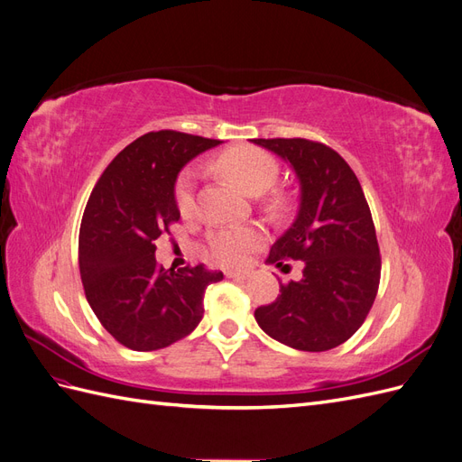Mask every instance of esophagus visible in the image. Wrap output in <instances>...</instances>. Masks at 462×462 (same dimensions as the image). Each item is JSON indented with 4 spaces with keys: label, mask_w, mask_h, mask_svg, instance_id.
Returning <instances> with one entry per match:
<instances>
[{
    "label": "esophagus",
    "mask_w": 462,
    "mask_h": 462,
    "mask_svg": "<svg viewBox=\"0 0 462 462\" xmlns=\"http://www.w3.org/2000/svg\"><path fill=\"white\" fill-rule=\"evenodd\" d=\"M226 275L229 279H248L250 277V272H241V270H227Z\"/></svg>",
    "instance_id": "1"
}]
</instances>
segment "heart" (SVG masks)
I'll use <instances>...</instances> for the list:
<instances>
[{"label": "heart", "instance_id": "heart-1", "mask_svg": "<svg viewBox=\"0 0 462 462\" xmlns=\"http://www.w3.org/2000/svg\"><path fill=\"white\" fill-rule=\"evenodd\" d=\"M217 167L248 194H260L270 189L279 175L275 158L256 146H233L226 150L217 158ZM173 199L180 216H192L197 206V171L192 167H185L177 175ZM262 239L263 233L256 226H231L209 231L206 245L221 263L241 265L260 246Z\"/></svg>", "mask_w": 462, "mask_h": 462}]
</instances>
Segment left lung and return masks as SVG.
<instances>
[{"instance_id": "obj_1", "label": "left lung", "mask_w": 462, "mask_h": 462, "mask_svg": "<svg viewBox=\"0 0 462 462\" xmlns=\"http://www.w3.org/2000/svg\"><path fill=\"white\" fill-rule=\"evenodd\" d=\"M253 143L289 162L300 183L297 219L273 243L268 262H304L302 279L279 283L282 295L258 306L254 318L279 343L329 351L365 324L380 287L382 256L370 206L351 165L333 148L306 138Z\"/></svg>"}]
</instances>
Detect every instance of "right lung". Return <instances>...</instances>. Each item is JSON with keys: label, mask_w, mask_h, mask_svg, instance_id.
I'll list each match as a JSON object with an SVG mask.
<instances>
[{"label": "right lung", "mask_w": 462, "mask_h": 462, "mask_svg": "<svg viewBox=\"0 0 462 462\" xmlns=\"http://www.w3.org/2000/svg\"><path fill=\"white\" fill-rule=\"evenodd\" d=\"M219 141L179 131L136 138L114 158L90 194L80 223L79 268L100 324L123 346L158 351L200 324L204 292L223 279L204 263L165 270L156 241L179 221V171Z\"/></svg>", "instance_id": "add662e5"}]
</instances>
